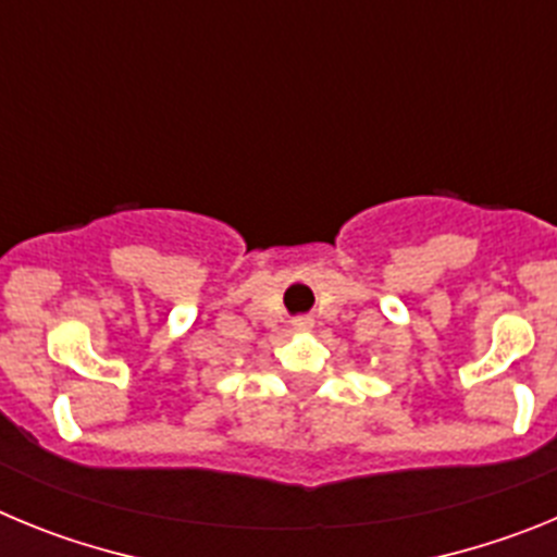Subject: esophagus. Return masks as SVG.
<instances>
[{
	"label": "esophagus",
	"mask_w": 557,
	"mask_h": 557,
	"mask_svg": "<svg viewBox=\"0 0 557 557\" xmlns=\"http://www.w3.org/2000/svg\"><path fill=\"white\" fill-rule=\"evenodd\" d=\"M293 326L298 329V332H309V329H312V318H295Z\"/></svg>",
	"instance_id": "34e87169"
}]
</instances>
